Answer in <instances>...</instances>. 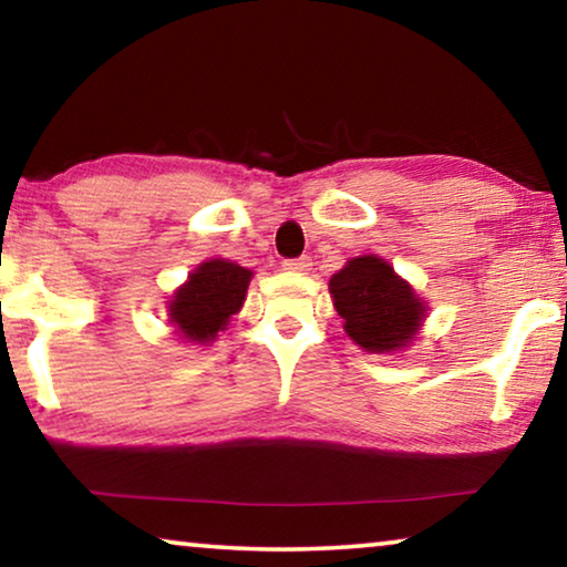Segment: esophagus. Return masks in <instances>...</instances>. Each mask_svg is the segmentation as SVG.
<instances>
[{"label":"esophagus","mask_w":567,"mask_h":567,"mask_svg":"<svg viewBox=\"0 0 567 567\" xmlns=\"http://www.w3.org/2000/svg\"><path fill=\"white\" fill-rule=\"evenodd\" d=\"M310 267H312V259H310V257L282 259V269H287V272H308Z\"/></svg>","instance_id":"esophagus-1"}]
</instances>
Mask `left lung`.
<instances>
[{"label":"left lung","mask_w":567,"mask_h":567,"mask_svg":"<svg viewBox=\"0 0 567 567\" xmlns=\"http://www.w3.org/2000/svg\"><path fill=\"white\" fill-rule=\"evenodd\" d=\"M343 331L369 353L402 351L425 320V302L374 255L346 261L328 282Z\"/></svg>","instance_id":"left-lung-1"}]
</instances>
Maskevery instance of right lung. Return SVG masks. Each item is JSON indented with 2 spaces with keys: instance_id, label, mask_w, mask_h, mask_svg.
Listing matches in <instances>:
<instances>
[{
  "instance_id": "1",
  "label": "right lung",
  "mask_w": 567,
  "mask_h": 567,
  "mask_svg": "<svg viewBox=\"0 0 567 567\" xmlns=\"http://www.w3.org/2000/svg\"><path fill=\"white\" fill-rule=\"evenodd\" d=\"M251 280L249 269L229 259H206L177 287L167 316L188 343L214 341L239 312Z\"/></svg>"
}]
</instances>
